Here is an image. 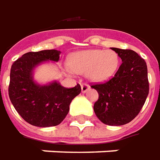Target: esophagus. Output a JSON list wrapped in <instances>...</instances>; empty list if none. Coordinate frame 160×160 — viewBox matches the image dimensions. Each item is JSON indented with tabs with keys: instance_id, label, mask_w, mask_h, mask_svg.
<instances>
[{
	"instance_id": "esophagus-1",
	"label": "esophagus",
	"mask_w": 160,
	"mask_h": 160,
	"mask_svg": "<svg viewBox=\"0 0 160 160\" xmlns=\"http://www.w3.org/2000/svg\"><path fill=\"white\" fill-rule=\"evenodd\" d=\"M81 88H82V93H85L89 89H90V86L87 84V83H82V86H81Z\"/></svg>"
}]
</instances>
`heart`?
<instances>
[{
  "mask_svg": "<svg viewBox=\"0 0 160 160\" xmlns=\"http://www.w3.org/2000/svg\"><path fill=\"white\" fill-rule=\"evenodd\" d=\"M70 68L77 73H87L95 82L107 80L115 74L119 64L118 55L112 49H87L69 57Z\"/></svg>",
  "mask_w": 160,
  "mask_h": 160,
  "instance_id": "obj_1",
  "label": "heart"
}]
</instances>
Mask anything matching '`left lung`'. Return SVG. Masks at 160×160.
I'll return each mask as SVG.
<instances>
[{
  "mask_svg": "<svg viewBox=\"0 0 160 160\" xmlns=\"http://www.w3.org/2000/svg\"><path fill=\"white\" fill-rule=\"evenodd\" d=\"M112 49L118 53L122 63L109 81L91 85L99 95L94 112L103 124L123 125L137 117L148 96L147 65L132 49Z\"/></svg>",
  "mask_w": 160,
  "mask_h": 160,
  "instance_id": "left-lung-1",
  "label": "left lung"
}]
</instances>
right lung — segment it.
<instances>
[{
	"mask_svg": "<svg viewBox=\"0 0 160 160\" xmlns=\"http://www.w3.org/2000/svg\"><path fill=\"white\" fill-rule=\"evenodd\" d=\"M61 51L47 49L24 54L12 64L8 96L16 112L28 124L50 127L61 124L69 104L81 92V86L65 88L57 81L41 85L33 78V70L46 61L58 62Z\"/></svg>",
	"mask_w": 160,
	"mask_h": 160,
	"instance_id": "1",
	"label": "right lung"
}]
</instances>
